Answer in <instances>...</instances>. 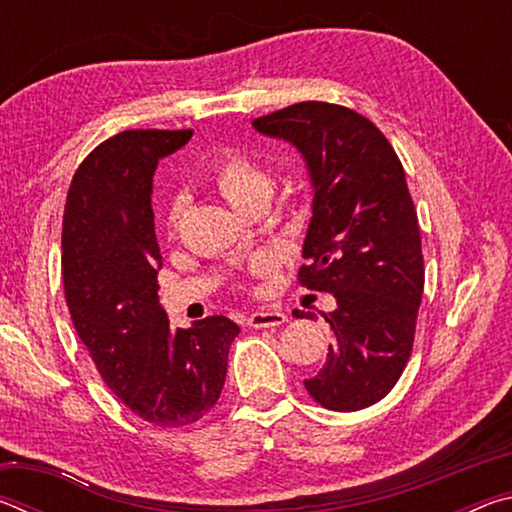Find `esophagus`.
Here are the masks:
<instances>
[{"mask_svg": "<svg viewBox=\"0 0 512 512\" xmlns=\"http://www.w3.org/2000/svg\"><path fill=\"white\" fill-rule=\"evenodd\" d=\"M289 320L282 311H255L248 316V327H280Z\"/></svg>", "mask_w": 512, "mask_h": 512, "instance_id": "obj_1", "label": "esophagus"}]
</instances>
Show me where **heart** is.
Instances as JSON below:
<instances>
[{
	"label": "heart",
	"mask_w": 512,
	"mask_h": 512,
	"mask_svg": "<svg viewBox=\"0 0 512 512\" xmlns=\"http://www.w3.org/2000/svg\"><path fill=\"white\" fill-rule=\"evenodd\" d=\"M210 178L219 194L228 201L237 212H246L248 207L257 203H268L273 194V178L262 164L255 162L244 151H225L219 160L214 162ZM180 219V205L173 203L169 207L167 223L173 232Z\"/></svg>",
	"instance_id": "1"
}]
</instances>
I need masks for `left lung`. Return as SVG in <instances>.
Here are the masks:
<instances>
[{
	"instance_id": "1",
	"label": "left lung",
	"mask_w": 512,
	"mask_h": 512,
	"mask_svg": "<svg viewBox=\"0 0 512 512\" xmlns=\"http://www.w3.org/2000/svg\"><path fill=\"white\" fill-rule=\"evenodd\" d=\"M253 126L296 146L314 187L298 280L332 293L336 309L325 314L334 332L327 363L305 388L329 411L366 409L404 372L424 289L418 214L402 162L370 119L336 103H293Z\"/></svg>"
}]
</instances>
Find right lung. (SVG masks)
Listing matches in <instances>:
<instances>
[{
    "instance_id": "1",
    "label": "right lung",
    "mask_w": 512,
    "mask_h": 512,
    "mask_svg": "<svg viewBox=\"0 0 512 512\" xmlns=\"http://www.w3.org/2000/svg\"><path fill=\"white\" fill-rule=\"evenodd\" d=\"M194 131H124L76 169L63 214V284L101 379L142 420L187 427L219 400L239 325L173 329L158 300L153 173Z\"/></svg>"
}]
</instances>
